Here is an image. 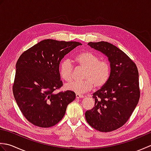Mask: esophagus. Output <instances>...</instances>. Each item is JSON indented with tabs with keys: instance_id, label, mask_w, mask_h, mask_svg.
I'll use <instances>...</instances> for the list:
<instances>
[{
	"instance_id": "obj_1",
	"label": "esophagus",
	"mask_w": 151,
	"mask_h": 151,
	"mask_svg": "<svg viewBox=\"0 0 151 151\" xmlns=\"http://www.w3.org/2000/svg\"><path fill=\"white\" fill-rule=\"evenodd\" d=\"M84 96L83 95H81V94H78L76 93V99H80V98H84Z\"/></svg>"
}]
</instances>
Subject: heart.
<instances>
[{
  "label": "heart",
  "mask_w": 151,
  "mask_h": 151,
  "mask_svg": "<svg viewBox=\"0 0 151 151\" xmlns=\"http://www.w3.org/2000/svg\"><path fill=\"white\" fill-rule=\"evenodd\" d=\"M76 62L86 69L82 81H75L65 85L68 91L78 94L84 93L92 88L99 89L103 87L110 76V67L106 61H101L97 54L87 51L76 56ZM73 65L69 59H63L60 63L59 73L60 76L66 82L73 79Z\"/></svg>",
  "instance_id": "heart-1"
}]
</instances>
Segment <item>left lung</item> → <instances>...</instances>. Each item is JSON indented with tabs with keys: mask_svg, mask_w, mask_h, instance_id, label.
Wrapping results in <instances>:
<instances>
[{
	"mask_svg": "<svg viewBox=\"0 0 151 151\" xmlns=\"http://www.w3.org/2000/svg\"><path fill=\"white\" fill-rule=\"evenodd\" d=\"M88 45L108 57L110 76L93 93L95 106L86 111V119L95 130L111 132L124 124L138 103V70L133 61L114 45L100 41L89 42Z\"/></svg>",
	"mask_w": 151,
	"mask_h": 151,
	"instance_id": "8db88e82",
	"label": "left lung"
}]
</instances>
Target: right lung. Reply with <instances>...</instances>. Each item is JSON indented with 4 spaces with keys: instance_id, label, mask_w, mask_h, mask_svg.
Returning a JSON list of instances; mask_svg holds the SVG:
<instances>
[{
    "instance_id": "right-lung-1",
    "label": "right lung",
    "mask_w": 151,
    "mask_h": 151,
    "mask_svg": "<svg viewBox=\"0 0 151 151\" xmlns=\"http://www.w3.org/2000/svg\"><path fill=\"white\" fill-rule=\"evenodd\" d=\"M81 43L45 40L22 53L16 63L13 93L27 119L49 128L62 119L67 106L75 99L74 92L54 93L63 86L59 66L67 54Z\"/></svg>"
}]
</instances>
